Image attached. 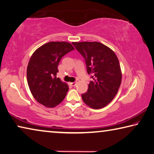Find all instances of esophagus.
Segmentation results:
<instances>
[{"mask_svg": "<svg viewBox=\"0 0 154 154\" xmlns=\"http://www.w3.org/2000/svg\"><path fill=\"white\" fill-rule=\"evenodd\" d=\"M71 85L72 86H75L77 85V82H72V83H71Z\"/></svg>", "mask_w": 154, "mask_h": 154, "instance_id": "obj_1", "label": "esophagus"}]
</instances>
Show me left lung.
Masks as SVG:
<instances>
[{
	"label": "left lung",
	"mask_w": 154,
	"mask_h": 154,
	"mask_svg": "<svg viewBox=\"0 0 154 154\" xmlns=\"http://www.w3.org/2000/svg\"><path fill=\"white\" fill-rule=\"evenodd\" d=\"M72 44L84 58L87 71L91 75L88 91L82 95L83 102L93 109L105 107L115 97L121 83L118 58L110 48L97 42Z\"/></svg>",
	"instance_id": "obj_1"
}]
</instances>
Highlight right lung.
<instances>
[{
  "label": "right lung",
  "mask_w": 154,
  "mask_h": 154,
  "mask_svg": "<svg viewBox=\"0 0 154 154\" xmlns=\"http://www.w3.org/2000/svg\"><path fill=\"white\" fill-rule=\"evenodd\" d=\"M75 48L66 42H50L33 53L27 68V79L34 98L48 108H54L65 99L69 86L57 77L58 63Z\"/></svg>",
  "instance_id": "add662e5"
}]
</instances>
